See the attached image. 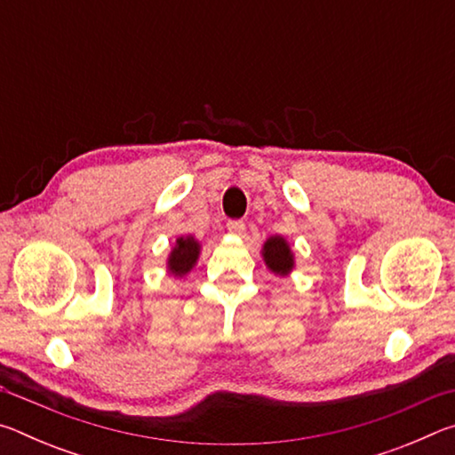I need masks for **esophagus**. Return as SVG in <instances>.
<instances>
[{
  "mask_svg": "<svg viewBox=\"0 0 455 455\" xmlns=\"http://www.w3.org/2000/svg\"><path fill=\"white\" fill-rule=\"evenodd\" d=\"M227 228H228V233L230 235H244V230H246V225L243 220H228L227 222Z\"/></svg>",
  "mask_w": 455,
  "mask_h": 455,
  "instance_id": "34e87169",
  "label": "esophagus"
}]
</instances>
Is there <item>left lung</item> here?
Wrapping results in <instances>:
<instances>
[{"instance_id": "1", "label": "left lung", "mask_w": 455, "mask_h": 455, "mask_svg": "<svg viewBox=\"0 0 455 455\" xmlns=\"http://www.w3.org/2000/svg\"><path fill=\"white\" fill-rule=\"evenodd\" d=\"M267 267L276 275H287L292 268V255L287 241L283 236H271L263 246Z\"/></svg>"}]
</instances>
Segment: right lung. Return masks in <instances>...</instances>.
<instances>
[{"label": "right lung", "mask_w": 455, "mask_h": 455, "mask_svg": "<svg viewBox=\"0 0 455 455\" xmlns=\"http://www.w3.org/2000/svg\"><path fill=\"white\" fill-rule=\"evenodd\" d=\"M200 246L192 236H180L176 241V246L171 252V259H168V268H171L172 275H187L192 265L196 263Z\"/></svg>", "instance_id": "add662e5"}]
</instances>
